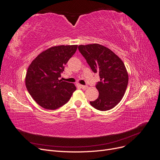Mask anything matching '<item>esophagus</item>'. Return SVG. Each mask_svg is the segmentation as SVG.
Listing matches in <instances>:
<instances>
[{
  "label": "esophagus",
  "mask_w": 160,
  "mask_h": 160,
  "mask_svg": "<svg viewBox=\"0 0 160 160\" xmlns=\"http://www.w3.org/2000/svg\"><path fill=\"white\" fill-rule=\"evenodd\" d=\"M81 87V88H82L83 89H86L87 88H88V86L87 85H79Z\"/></svg>",
  "instance_id": "1"
}]
</instances>
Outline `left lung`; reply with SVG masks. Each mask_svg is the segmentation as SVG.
<instances>
[{"instance_id":"left-lung-1","label":"left lung","mask_w":160,"mask_h":160,"mask_svg":"<svg viewBox=\"0 0 160 160\" xmlns=\"http://www.w3.org/2000/svg\"><path fill=\"white\" fill-rule=\"evenodd\" d=\"M78 49L100 81L95 87L98 98L90 104L100 111L115 108L122 100L128 84V74L123 62L108 48L99 44L79 45Z\"/></svg>"}]
</instances>
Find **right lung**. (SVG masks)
Instances as JSON below:
<instances>
[{"label": "right lung", "mask_w": 160, "mask_h": 160, "mask_svg": "<svg viewBox=\"0 0 160 160\" xmlns=\"http://www.w3.org/2000/svg\"><path fill=\"white\" fill-rule=\"evenodd\" d=\"M77 45L52 47L34 59L27 72L25 84L28 93L42 108L54 110L70 99L76 87L59 78L65 65L75 54Z\"/></svg>", "instance_id": "1"}]
</instances>
